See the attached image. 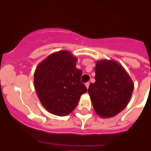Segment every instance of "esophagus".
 Returning a JSON list of instances; mask_svg holds the SVG:
<instances>
[{"label": "esophagus", "mask_w": 151, "mask_h": 151, "mask_svg": "<svg viewBox=\"0 0 151 151\" xmlns=\"http://www.w3.org/2000/svg\"><path fill=\"white\" fill-rule=\"evenodd\" d=\"M85 86H86V87H87V88H88V87H89V86H90L89 82H87V83H85Z\"/></svg>", "instance_id": "obj_1"}]
</instances>
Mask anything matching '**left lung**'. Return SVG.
<instances>
[{"instance_id": "obj_1", "label": "left lung", "mask_w": 151, "mask_h": 151, "mask_svg": "<svg viewBox=\"0 0 151 151\" xmlns=\"http://www.w3.org/2000/svg\"><path fill=\"white\" fill-rule=\"evenodd\" d=\"M95 82L90 83L88 93L95 112L103 118L116 116L128 104L134 83L118 62L101 60L96 62Z\"/></svg>"}]
</instances>
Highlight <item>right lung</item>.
Returning a JSON list of instances; mask_svg holds the SVG:
<instances>
[{
    "mask_svg": "<svg viewBox=\"0 0 151 151\" xmlns=\"http://www.w3.org/2000/svg\"><path fill=\"white\" fill-rule=\"evenodd\" d=\"M78 58L68 50L54 52L38 64L34 75L35 88L48 112L67 116L87 92L81 81L82 70L76 68Z\"/></svg>",
    "mask_w": 151,
    "mask_h": 151,
    "instance_id": "1",
    "label": "right lung"
}]
</instances>
